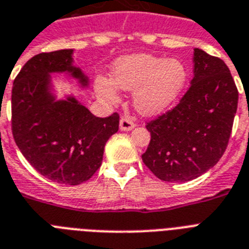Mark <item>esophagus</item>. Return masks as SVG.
I'll use <instances>...</instances> for the list:
<instances>
[{"mask_svg":"<svg viewBox=\"0 0 249 249\" xmlns=\"http://www.w3.org/2000/svg\"><path fill=\"white\" fill-rule=\"evenodd\" d=\"M134 126H135L134 121L131 120L130 118H128V116H123V118L120 119V129H121V130H124V131L131 130V129L134 128Z\"/></svg>","mask_w":249,"mask_h":249,"instance_id":"1","label":"esophagus"}]
</instances>
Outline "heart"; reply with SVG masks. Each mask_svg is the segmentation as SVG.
Segmentation results:
<instances>
[{
    "label": "heart",
    "mask_w": 249,
    "mask_h": 249,
    "mask_svg": "<svg viewBox=\"0 0 249 249\" xmlns=\"http://www.w3.org/2000/svg\"><path fill=\"white\" fill-rule=\"evenodd\" d=\"M188 80V69L178 58L137 53L119 58L111 71V82L97 80V90L105 100L118 101L117 88L134 90L135 108L143 115H159L178 100Z\"/></svg>",
    "instance_id": "b5f03b06"
}]
</instances>
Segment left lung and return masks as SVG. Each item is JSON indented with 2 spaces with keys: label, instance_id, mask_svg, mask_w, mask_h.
<instances>
[{
  "label": "left lung",
  "instance_id": "1",
  "mask_svg": "<svg viewBox=\"0 0 249 249\" xmlns=\"http://www.w3.org/2000/svg\"><path fill=\"white\" fill-rule=\"evenodd\" d=\"M195 78L179 104L148 121L144 165L170 183L193 180L217 163L229 143L238 89L219 57L195 48Z\"/></svg>",
  "mask_w": 249,
  "mask_h": 249
}]
</instances>
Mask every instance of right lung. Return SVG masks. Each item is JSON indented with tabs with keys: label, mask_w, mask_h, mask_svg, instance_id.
<instances>
[{
	"label": "right lung",
	"mask_w": 249,
	"mask_h": 249,
	"mask_svg": "<svg viewBox=\"0 0 249 249\" xmlns=\"http://www.w3.org/2000/svg\"><path fill=\"white\" fill-rule=\"evenodd\" d=\"M72 50L42 52L14 80L11 130L28 162L50 180L78 185L100 169L105 144L119 130V114L97 118L74 97L56 101L50 72H70L83 86L88 79L71 65Z\"/></svg>",
	"instance_id": "obj_1"
}]
</instances>
